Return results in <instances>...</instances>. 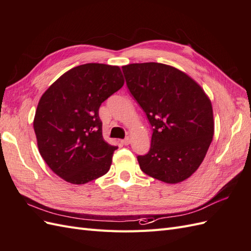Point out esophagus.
Masks as SVG:
<instances>
[{
	"label": "esophagus",
	"instance_id": "1",
	"mask_svg": "<svg viewBox=\"0 0 251 251\" xmlns=\"http://www.w3.org/2000/svg\"><path fill=\"white\" fill-rule=\"evenodd\" d=\"M121 142H123V144H125V146H128V144H130V142H131V139H130V137H126L124 140H121Z\"/></svg>",
	"mask_w": 251,
	"mask_h": 251
}]
</instances>
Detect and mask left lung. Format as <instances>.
I'll return each mask as SVG.
<instances>
[{
    "label": "left lung",
    "instance_id": "8db88e82",
    "mask_svg": "<svg viewBox=\"0 0 251 251\" xmlns=\"http://www.w3.org/2000/svg\"><path fill=\"white\" fill-rule=\"evenodd\" d=\"M126 86L153 127L151 149L137 160L143 173L165 183L189 178L214 136L211 102L184 72L159 63L123 66Z\"/></svg>",
    "mask_w": 251,
    "mask_h": 251
}]
</instances>
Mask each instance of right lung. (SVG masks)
Returning a JSON list of instances; mask_svg holds the SVG:
<instances>
[{
    "label": "right lung",
    "mask_w": 251,
    "mask_h": 251,
    "mask_svg": "<svg viewBox=\"0 0 251 251\" xmlns=\"http://www.w3.org/2000/svg\"><path fill=\"white\" fill-rule=\"evenodd\" d=\"M118 66L80 65L46 90L33 120L37 148L53 173L85 184L110 170L114 147L102 137L100 104L124 86Z\"/></svg>",
    "instance_id": "add662e5"
}]
</instances>
